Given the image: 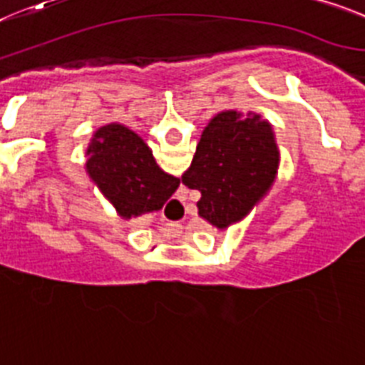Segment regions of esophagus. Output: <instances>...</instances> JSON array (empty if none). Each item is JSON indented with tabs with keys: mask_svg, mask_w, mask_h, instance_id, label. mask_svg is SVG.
Returning <instances> with one entry per match:
<instances>
[{
	"mask_svg": "<svg viewBox=\"0 0 365 365\" xmlns=\"http://www.w3.org/2000/svg\"><path fill=\"white\" fill-rule=\"evenodd\" d=\"M173 205H180V203L173 201ZM180 232H182V223H173V225H171V236L177 238V236H180Z\"/></svg>",
	"mask_w": 365,
	"mask_h": 365,
	"instance_id": "1",
	"label": "esophagus"
}]
</instances>
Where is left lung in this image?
Masks as SVG:
<instances>
[{
  "label": "left lung",
  "instance_id": "obj_1",
  "mask_svg": "<svg viewBox=\"0 0 365 365\" xmlns=\"http://www.w3.org/2000/svg\"><path fill=\"white\" fill-rule=\"evenodd\" d=\"M279 149L258 114L221 112L205 127L182 185L197 190L199 216L217 229L242 220L275 180Z\"/></svg>",
  "mask_w": 365,
  "mask_h": 365
}]
</instances>
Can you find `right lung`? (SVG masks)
Here are the masks:
<instances>
[{"label": "right lung", "instance_id": "1", "mask_svg": "<svg viewBox=\"0 0 365 365\" xmlns=\"http://www.w3.org/2000/svg\"><path fill=\"white\" fill-rule=\"evenodd\" d=\"M86 155L90 177L123 217L158 210L179 188L180 180L157 166L144 140L118 123L96 130Z\"/></svg>", "mask_w": 365, "mask_h": 365}]
</instances>
